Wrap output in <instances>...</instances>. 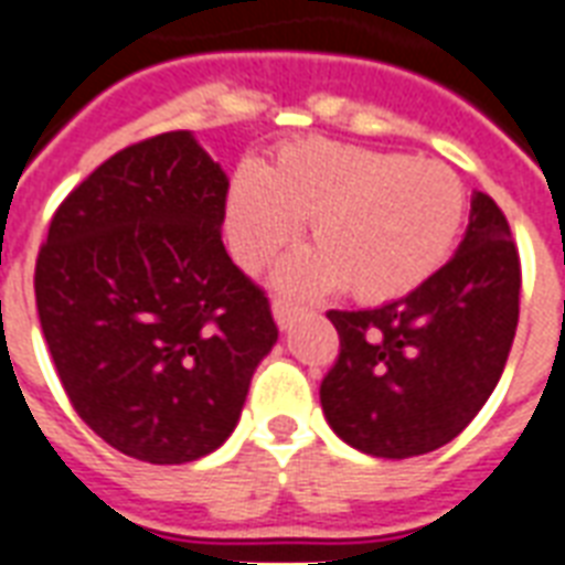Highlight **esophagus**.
<instances>
[{
	"label": "esophagus",
	"instance_id": "1",
	"mask_svg": "<svg viewBox=\"0 0 565 565\" xmlns=\"http://www.w3.org/2000/svg\"><path fill=\"white\" fill-rule=\"evenodd\" d=\"M273 313H275V322H278V328H290L296 319L305 313V308H299V305H292V301L287 299H273Z\"/></svg>",
	"mask_w": 565,
	"mask_h": 565
}]
</instances>
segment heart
<instances>
[{
    "label": "heart",
    "instance_id": "heart-1",
    "mask_svg": "<svg viewBox=\"0 0 565 565\" xmlns=\"http://www.w3.org/2000/svg\"><path fill=\"white\" fill-rule=\"evenodd\" d=\"M466 213L448 163L334 140L287 146L260 175L239 172L228 195V237L246 269H260L308 220L313 252L290 257L278 281L313 296L337 281L361 301L416 290L446 264Z\"/></svg>",
    "mask_w": 565,
    "mask_h": 565
}]
</instances>
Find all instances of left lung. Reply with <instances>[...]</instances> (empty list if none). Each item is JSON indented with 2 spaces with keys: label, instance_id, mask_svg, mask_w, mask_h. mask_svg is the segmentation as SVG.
<instances>
[{
  "label": "left lung",
  "instance_id": "8db88e82",
  "mask_svg": "<svg viewBox=\"0 0 565 565\" xmlns=\"http://www.w3.org/2000/svg\"><path fill=\"white\" fill-rule=\"evenodd\" d=\"M519 290L508 216L475 193L463 243L428 281L381 308L328 310L340 352L319 398L337 437L386 460L451 443L504 372Z\"/></svg>",
  "mask_w": 565,
  "mask_h": 565
}]
</instances>
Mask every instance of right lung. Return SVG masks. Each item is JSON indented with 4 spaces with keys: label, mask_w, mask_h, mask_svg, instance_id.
Instances as JSON below:
<instances>
[{
    "label": "right lung",
    "mask_w": 565,
    "mask_h": 565,
    "mask_svg": "<svg viewBox=\"0 0 565 565\" xmlns=\"http://www.w3.org/2000/svg\"><path fill=\"white\" fill-rule=\"evenodd\" d=\"M228 179L190 131L126 146L57 204L38 317L75 413L146 463H190L234 430L278 340L264 287L222 246Z\"/></svg>",
    "instance_id": "obj_1"
}]
</instances>
